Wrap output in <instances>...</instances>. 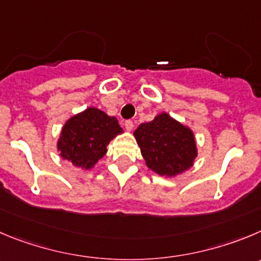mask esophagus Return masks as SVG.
Instances as JSON below:
<instances>
[{
	"label": "esophagus",
	"instance_id": "esophagus-1",
	"mask_svg": "<svg viewBox=\"0 0 261 261\" xmlns=\"http://www.w3.org/2000/svg\"><path fill=\"white\" fill-rule=\"evenodd\" d=\"M123 126H125L126 130L131 131L134 128V122L131 121V119H127V121H125V122H123Z\"/></svg>",
	"mask_w": 261,
	"mask_h": 261
}]
</instances>
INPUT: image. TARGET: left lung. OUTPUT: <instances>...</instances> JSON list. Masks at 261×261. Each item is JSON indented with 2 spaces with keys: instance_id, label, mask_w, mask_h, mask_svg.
<instances>
[{
  "instance_id": "left-lung-1",
  "label": "left lung",
  "mask_w": 261,
  "mask_h": 261,
  "mask_svg": "<svg viewBox=\"0 0 261 261\" xmlns=\"http://www.w3.org/2000/svg\"><path fill=\"white\" fill-rule=\"evenodd\" d=\"M147 166L158 175L175 176L197 157L193 133L167 113L142 123L134 133Z\"/></svg>"
}]
</instances>
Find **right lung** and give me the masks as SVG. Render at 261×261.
<instances>
[{
  "instance_id": "add662e5",
  "label": "right lung",
  "mask_w": 261,
  "mask_h": 261,
  "mask_svg": "<svg viewBox=\"0 0 261 261\" xmlns=\"http://www.w3.org/2000/svg\"><path fill=\"white\" fill-rule=\"evenodd\" d=\"M122 133L116 117L96 108H87L65 122L58 149L74 166L91 169L107 153L112 139Z\"/></svg>"
}]
</instances>
